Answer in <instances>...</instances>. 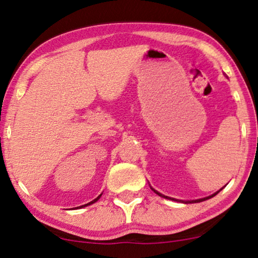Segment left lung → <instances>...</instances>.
<instances>
[{
  "label": "left lung",
  "instance_id": "obj_1",
  "mask_svg": "<svg viewBox=\"0 0 258 258\" xmlns=\"http://www.w3.org/2000/svg\"><path fill=\"white\" fill-rule=\"evenodd\" d=\"M151 189L155 192L156 195H159L160 197H163V198H166V199H170V201H175V202H182V203H201V202H204V201H207V199H210V198H212V197H214L215 195L217 194H219V192H220V190H222V189H220L219 191H217L215 192V194H213V195H211V196H209V197H205V198H202V199H197V201H187V202H183V201H178V199H175V198H170V197H167V196H164V195H162V194H160L159 191H156V190H154L153 187H151Z\"/></svg>",
  "mask_w": 258,
  "mask_h": 258
}]
</instances>
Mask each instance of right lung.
Segmentation results:
<instances>
[{"mask_svg":"<svg viewBox=\"0 0 258 258\" xmlns=\"http://www.w3.org/2000/svg\"><path fill=\"white\" fill-rule=\"evenodd\" d=\"M101 196H102V195H99V196H98V197H97V198H96V199H94V201H92V202H90V203H88V204H86V205H82V206H80V207H84V206L91 205V204H94V203H96V202H97V201H98V199H99V198H101Z\"/></svg>","mask_w":258,"mask_h":258,"instance_id":"right-lung-1","label":"right lung"}]
</instances>
